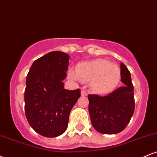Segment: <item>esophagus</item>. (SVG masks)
<instances>
[{"label":"esophagus","instance_id":"esophagus-1","mask_svg":"<svg viewBox=\"0 0 157 157\" xmlns=\"http://www.w3.org/2000/svg\"><path fill=\"white\" fill-rule=\"evenodd\" d=\"M81 95H82V96H87V95H88L87 91H86V90L82 89V90H81Z\"/></svg>","mask_w":157,"mask_h":157}]
</instances>
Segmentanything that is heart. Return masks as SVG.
<instances>
[{"instance_id": "b5f03b06", "label": "heart", "mask_w": 157, "mask_h": 157, "mask_svg": "<svg viewBox=\"0 0 157 157\" xmlns=\"http://www.w3.org/2000/svg\"><path fill=\"white\" fill-rule=\"evenodd\" d=\"M68 74L73 80H91V88L98 94L111 92L117 86L121 79L120 67L105 59L80 63L77 65V69L70 68Z\"/></svg>"}]
</instances>
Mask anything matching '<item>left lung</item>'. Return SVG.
<instances>
[{"mask_svg": "<svg viewBox=\"0 0 157 157\" xmlns=\"http://www.w3.org/2000/svg\"><path fill=\"white\" fill-rule=\"evenodd\" d=\"M121 81L124 85L107 96L89 95V111L93 127L104 134L121 132L134 112V86L131 74L121 63Z\"/></svg>", "mask_w": 157, "mask_h": 157, "instance_id": "obj_1", "label": "left lung"}]
</instances>
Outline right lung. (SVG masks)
Instances as JSON below:
<instances>
[{
    "mask_svg": "<svg viewBox=\"0 0 157 157\" xmlns=\"http://www.w3.org/2000/svg\"><path fill=\"white\" fill-rule=\"evenodd\" d=\"M69 55L55 51L34 61L26 77L25 113L36 132L56 137L67 129L71 110L80 97V90L64 89Z\"/></svg>",
    "mask_w": 157,
    "mask_h": 157,
    "instance_id": "obj_1",
    "label": "right lung"
}]
</instances>
